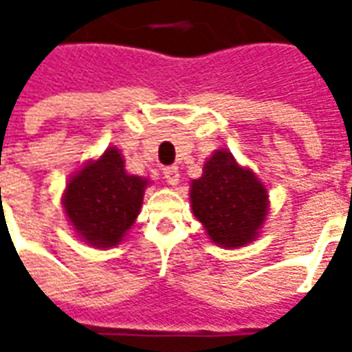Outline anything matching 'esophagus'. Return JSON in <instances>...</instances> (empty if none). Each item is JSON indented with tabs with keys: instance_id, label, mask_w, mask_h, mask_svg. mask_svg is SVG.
I'll return each instance as SVG.
<instances>
[{
	"instance_id": "1",
	"label": "esophagus",
	"mask_w": 352,
	"mask_h": 352,
	"mask_svg": "<svg viewBox=\"0 0 352 352\" xmlns=\"http://www.w3.org/2000/svg\"><path fill=\"white\" fill-rule=\"evenodd\" d=\"M162 175L166 179V183L171 184V186H175V184L179 183V168H177V166H168V168H164Z\"/></svg>"
}]
</instances>
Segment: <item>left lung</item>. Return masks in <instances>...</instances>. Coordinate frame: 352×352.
Listing matches in <instances>:
<instances>
[{"label":"left lung","mask_w":352,"mask_h":352,"mask_svg":"<svg viewBox=\"0 0 352 352\" xmlns=\"http://www.w3.org/2000/svg\"><path fill=\"white\" fill-rule=\"evenodd\" d=\"M190 199L194 217L222 247L252 241L267 214L265 186L228 151H217L206 162L204 175L192 181Z\"/></svg>","instance_id":"1"}]
</instances>
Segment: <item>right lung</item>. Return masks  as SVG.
Listing matches in <instances>:
<instances>
[{"label": "right lung", "mask_w": 352, "mask_h": 352, "mask_svg": "<svg viewBox=\"0 0 352 352\" xmlns=\"http://www.w3.org/2000/svg\"><path fill=\"white\" fill-rule=\"evenodd\" d=\"M145 186V179L126 173L122 156L113 146L69 181L65 213L87 243L113 247L135 222Z\"/></svg>", "instance_id": "add662e5"}]
</instances>
